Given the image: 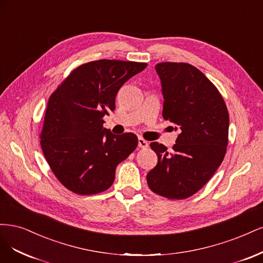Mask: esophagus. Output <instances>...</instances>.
I'll return each mask as SVG.
<instances>
[{"instance_id": "1", "label": "esophagus", "mask_w": 263, "mask_h": 263, "mask_svg": "<svg viewBox=\"0 0 263 263\" xmlns=\"http://www.w3.org/2000/svg\"><path fill=\"white\" fill-rule=\"evenodd\" d=\"M138 142H139V147L140 148H146L148 146V143L144 139H142V138H139Z\"/></svg>"}]
</instances>
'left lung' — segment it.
I'll list each match as a JSON object with an SVG mask.
<instances>
[{
	"label": "left lung",
	"instance_id": "left-lung-1",
	"mask_svg": "<svg viewBox=\"0 0 263 263\" xmlns=\"http://www.w3.org/2000/svg\"><path fill=\"white\" fill-rule=\"evenodd\" d=\"M155 70L162 83L163 118L180 133L172 151L151 143L158 162L146 180L159 196L182 200L198 192L223 162L230 116L222 95L197 67L163 62Z\"/></svg>",
	"mask_w": 263,
	"mask_h": 263
}]
</instances>
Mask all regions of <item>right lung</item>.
Here are the masks:
<instances>
[{
  "label": "right lung",
  "instance_id": "right-lung-1",
  "mask_svg": "<svg viewBox=\"0 0 263 263\" xmlns=\"http://www.w3.org/2000/svg\"><path fill=\"white\" fill-rule=\"evenodd\" d=\"M146 66L105 59L88 62L73 70L50 96L40 144L66 189L82 196L107 190L118 164L137 148V135L111 133L103 118L116 109L120 87Z\"/></svg>",
  "mask_w": 263,
  "mask_h": 263
}]
</instances>
